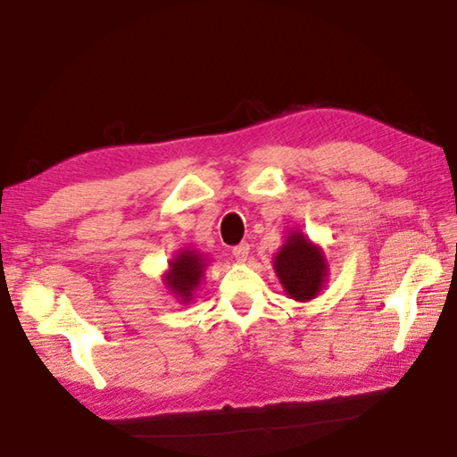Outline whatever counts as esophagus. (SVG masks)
Wrapping results in <instances>:
<instances>
[{
    "mask_svg": "<svg viewBox=\"0 0 457 457\" xmlns=\"http://www.w3.org/2000/svg\"><path fill=\"white\" fill-rule=\"evenodd\" d=\"M231 253H234V257H236L237 262H245L247 260V253H250V244H247V242L237 244L234 250H231Z\"/></svg>",
    "mask_w": 457,
    "mask_h": 457,
    "instance_id": "obj_1",
    "label": "esophagus"
}]
</instances>
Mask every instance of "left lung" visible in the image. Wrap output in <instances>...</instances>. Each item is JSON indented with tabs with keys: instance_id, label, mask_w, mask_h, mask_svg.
<instances>
[{
	"instance_id": "left-lung-1",
	"label": "left lung",
	"mask_w": 457,
	"mask_h": 457,
	"mask_svg": "<svg viewBox=\"0 0 457 457\" xmlns=\"http://www.w3.org/2000/svg\"><path fill=\"white\" fill-rule=\"evenodd\" d=\"M273 263L281 286L294 300H312L321 289L326 278V260L318 247L312 245L302 234L289 236Z\"/></svg>"
}]
</instances>
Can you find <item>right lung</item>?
Instances as JSON below:
<instances>
[{"label":"right lung","mask_w":457,"mask_h":457,"mask_svg":"<svg viewBox=\"0 0 457 457\" xmlns=\"http://www.w3.org/2000/svg\"><path fill=\"white\" fill-rule=\"evenodd\" d=\"M170 276L165 278L173 294L181 297V302H187L194 287H197L204 271L202 257L194 252H181L176 260L170 263Z\"/></svg>","instance_id":"1"}]
</instances>
